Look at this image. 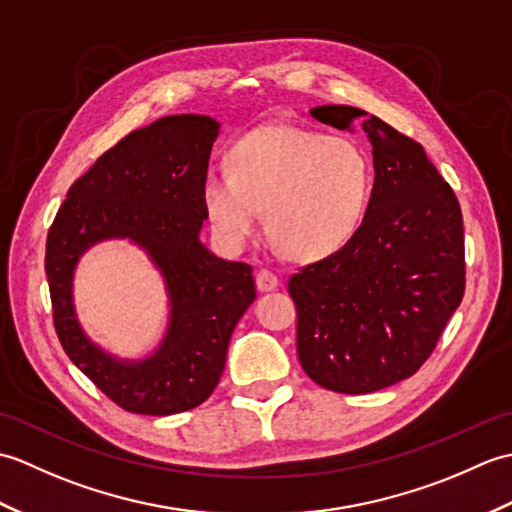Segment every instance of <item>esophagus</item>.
<instances>
[{"label": "esophagus", "mask_w": 512, "mask_h": 512, "mask_svg": "<svg viewBox=\"0 0 512 512\" xmlns=\"http://www.w3.org/2000/svg\"><path fill=\"white\" fill-rule=\"evenodd\" d=\"M255 284L259 292H270V290H277L279 288V277L273 273V270L262 268L255 277Z\"/></svg>", "instance_id": "34e87169"}]
</instances>
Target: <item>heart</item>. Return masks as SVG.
<instances>
[{"label": "heart", "mask_w": 512, "mask_h": 512, "mask_svg": "<svg viewBox=\"0 0 512 512\" xmlns=\"http://www.w3.org/2000/svg\"><path fill=\"white\" fill-rule=\"evenodd\" d=\"M228 173H209L202 202L226 246L268 235L297 259H321L350 242L372 195V162L352 138L286 123L257 127L228 147Z\"/></svg>", "instance_id": "heart-1"}]
</instances>
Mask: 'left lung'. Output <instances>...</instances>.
<instances>
[{
    "instance_id": "8db88e82",
    "label": "left lung",
    "mask_w": 512,
    "mask_h": 512,
    "mask_svg": "<svg viewBox=\"0 0 512 512\" xmlns=\"http://www.w3.org/2000/svg\"><path fill=\"white\" fill-rule=\"evenodd\" d=\"M310 114L347 132L361 121L374 145L376 178L350 242L288 281L297 354L317 385L372 394L418 372L462 303V211L413 138L350 105Z\"/></svg>"
}]
</instances>
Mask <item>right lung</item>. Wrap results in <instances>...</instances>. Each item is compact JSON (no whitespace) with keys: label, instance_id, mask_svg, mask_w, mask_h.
<instances>
[{"label":"right lung","instance_id":"right-lung-1","mask_svg":"<svg viewBox=\"0 0 512 512\" xmlns=\"http://www.w3.org/2000/svg\"><path fill=\"white\" fill-rule=\"evenodd\" d=\"M209 116H165L107 149L76 180L48 231L52 321L70 361L129 413L171 416L213 394L237 321L255 299L253 266L224 262L200 242L202 182L217 138ZM107 236L143 245L168 281L172 323L147 362L121 364L82 334L71 273L82 250Z\"/></svg>","mask_w":512,"mask_h":512}]
</instances>
